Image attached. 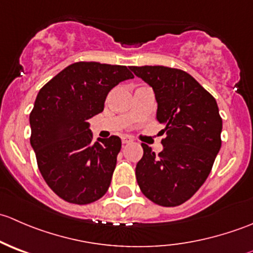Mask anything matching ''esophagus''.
<instances>
[{
    "label": "esophagus",
    "instance_id": "esophagus-1",
    "mask_svg": "<svg viewBox=\"0 0 253 253\" xmlns=\"http://www.w3.org/2000/svg\"><path fill=\"white\" fill-rule=\"evenodd\" d=\"M132 142V138H129V137L127 136H124L122 137V144H128V143Z\"/></svg>",
    "mask_w": 253,
    "mask_h": 253
}]
</instances>
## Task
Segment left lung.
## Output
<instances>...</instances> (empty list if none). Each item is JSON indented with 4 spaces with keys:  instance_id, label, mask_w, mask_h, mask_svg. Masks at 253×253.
Segmentation results:
<instances>
[{
    "instance_id": "left-lung-1",
    "label": "left lung",
    "mask_w": 253,
    "mask_h": 253,
    "mask_svg": "<svg viewBox=\"0 0 253 253\" xmlns=\"http://www.w3.org/2000/svg\"><path fill=\"white\" fill-rule=\"evenodd\" d=\"M131 71L153 88L157 120L165 125L159 154L142 143L137 182L155 205L180 206L205 183L220 150L223 121L218 105L185 71L165 66H132Z\"/></svg>"
}]
</instances>
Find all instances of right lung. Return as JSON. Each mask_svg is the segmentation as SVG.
Here are the masks:
<instances>
[{
	"mask_svg": "<svg viewBox=\"0 0 253 253\" xmlns=\"http://www.w3.org/2000/svg\"><path fill=\"white\" fill-rule=\"evenodd\" d=\"M133 78L126 66L76 62L48 81L30 112V144L48 187L66 202L88 205L110 186L121 149L117 136L93 142L88 120L109 91Z\"/></svg>",
	"mask_w": 253,
	"mask_h": 253,
	"instance_id": "1",
	"label": "right lung"
}]
</instances>
